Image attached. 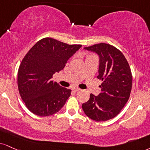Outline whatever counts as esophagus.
<instances>
[{"instance_id": "34e87169", "label": "esophagus", "mask_w": 150, "mask_h": 150, "mask_svg": "<svg viewBox=\"0 0 150 150\" xmlns=\"http://www.w3.org/2000/svg\"><path fill=\"white\" fill-rule=\"evenodd\" d=\"M73 90L74 91H75V92H77V91H80V89H79V88H73Z\"/></svg>"}]
</instances>
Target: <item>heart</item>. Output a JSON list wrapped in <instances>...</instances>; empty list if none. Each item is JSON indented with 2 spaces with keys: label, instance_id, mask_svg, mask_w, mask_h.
<instances>
[{
  "label": "heart",
  "instance_id": "1",
  "mask_svg": "<svg viewBox=\"0 0 150 150\" xmlns=\"http://www.w3.org/2000/svg\"><path fill=\"white\" fill-rule=\"evenodd\" d=\"M87 57H90V56H87Z\"/></svg>",
  "mask_w": 150,
  "mask_h": 150
}]
</instances>
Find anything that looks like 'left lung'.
Here are the masks:
<instances>
[{
    "label": "left lung",
    "instance_id": "left-lung-1",
    "mask_svg": "<svg viewBox=\"0 0 150 150\" xmlns=\"http://www.w3.org/2000/svg\"><path fill=\"white\" fill-rule=\"evenodd\" d=\"M98 55L97 78L102 80L101 92L90 94L89 100L82 104L83 111L96 122L116 117L129 100L132 87V75L129 63L116 47L106 43L84 47Z\"/></svg>",
    "mask_w": 150,
    "mask_h": 150
}]
</instances>
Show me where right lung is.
Here are the masks:
<instances>
[{
	"label": "right lung",
	"instance_id": "1",
	"mask_svg": "<svg viewBox=\"0 0 150 150\" xmlns=\"http://www.w3.org/2000/svg\"><path fill=\"white\" fill-rule=\"evenodd\" d=\"M81 47L45 38L28 52L19 66L17 84L19 94L31 112L50 116L63 108L71 90L52 80V76L64 69L68 59Z\"/></svg>",
	"mask_w": 150,
	"mask_h": 150
}]
</instances>
